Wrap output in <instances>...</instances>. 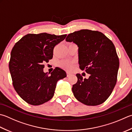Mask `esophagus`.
Returning <instances> with one entry per match:
<instances>
[{
    "instance_id": "obj_1",
    "label": "esophagus",
    "mask_w": 132,
    "mask_h": 132,
    "mask_svg": "<svg viewBox=\"0 0 132 132\" xmlns=\"http://www.w3.org/2000/svg\"><path fill=\"white\" fill-rule=\"evenodd\" d=\"M71 76V74L69 73V72H67V77H70Z\"/></svg>"
}]
</instances>
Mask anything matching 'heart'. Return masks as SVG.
Returning <instances> with one entry per match:
<instances>
[{"label": "heart", "instance_id": "heart-1", "mask_svg": "<svg viewBox=\"0 0 132 132\" xmlns=\"http://www.w3.org/2000/svg\"><path fill=\"white\" fill-rule=\"evenodd\" d=\"M60 65L67 70H70L72 68V63L69 61H62L60 62Z\"/></svg>", "mask_w": 132, "mask_h": 132}]
</instances>
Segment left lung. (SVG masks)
I'll return each mask as SVG.
<instances>
[{
    "label": "left lung",
    "instance_id": "obj_1",
    "mask_svg": "<svg viewBox=\"0 0 132 132\" xmlns=\"http://www.w3.org/2000/svg\"><path fill=\"white\" fill-rule=\"evenodd\" d=\"M66 41L78 46L79 68L90 74L87 79L76 74L78 81L72 87L75 98L88 106L102 104L117 82L119 59L114 44L104 34L89 30L69 34Z\"/></svg>",
    "mask_w": 132,
    "mask_h": 132
}]
</instances>
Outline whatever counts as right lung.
<instances>
[{
    "mask_svg": "<svg viewBox=\"0 0 132 132\" xmlns=\"http://www.w3.org/2000/svg\"><path fill=\"white\" fill-rule=\"evenodd\" d=\"M66 35L28 34L14 45L9 62L12 84L28 104L39 105L48 101L54 96L58 80L66 77L65 71L58 67L50 74L43 71L44 63L52 59L54 47Z\"/></svg>",
    "mask_w": 132,
    "mask_h": 132,
    "instance_id": "obj_1",
    "label": "right lung"
}]
</instances>
